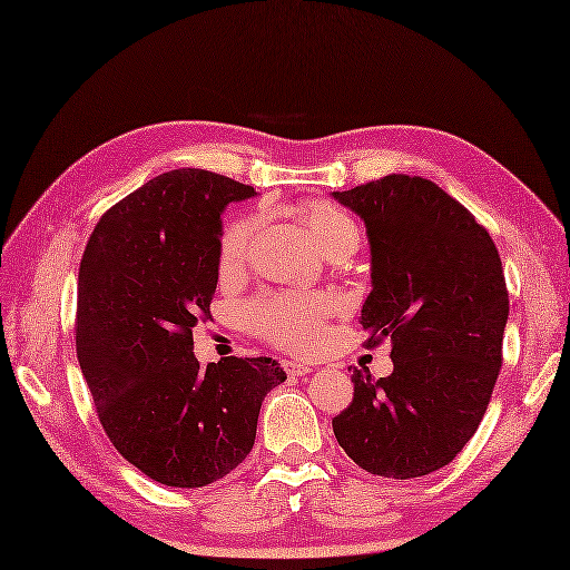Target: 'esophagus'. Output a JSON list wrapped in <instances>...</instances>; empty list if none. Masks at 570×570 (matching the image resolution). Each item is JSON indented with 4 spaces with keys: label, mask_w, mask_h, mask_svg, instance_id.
<instances>
[{
    "label": "esophagus",
    "mask_w": 570,
    "mask_h": 570,
    "mask_svg": "<svg viewBox=\"0 0 570 570\" xmlns=\"http://www.w3.org/2000/svg\"><path fill=\"white\" fill-rule=\"evenodd\" d=\"M284 370H286V374H292V377H304V374L313 372V367L304 365V362H296V360H286Z\"/></svg>",
    "instance_id": "1"
}]
</instances>
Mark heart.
Wrapping results in <instances>:
<instances>
[{"instance_id":"b5f03b06","label":"heart","mask_w":570,"mask_h":570,"mask_svg":"<svg viewBox=\"0 0 570 570\" xmlns=\"http://www.w3.org/2000/svg\"><path fill=\"white\" fill-rule=\"evenodd\" d=\"M298 217L308 227L311 237L325 252H355L360 245V227L347 210L328 200H304L296 208ZM254 235V217L242 215L227 223L220 237V269L225 274L242 269L247 262ZM331 304L318 294H264L252 298L242 308V318L252 331L278 347L308 350L316 345L321 325L328 316Z\"/></svg>"}]
</instances>
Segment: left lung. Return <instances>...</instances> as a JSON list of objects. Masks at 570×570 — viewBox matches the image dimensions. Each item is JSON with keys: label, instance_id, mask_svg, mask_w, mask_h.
<instances>
[{"label": "left lung", "instance_id": "left-lung-1", "mask_svg": "<svg viewBox=\"0 0 570 570\" xmlns=\"http://www.w3.org/2000/svg\"><path fill=\"white\" fill-rule=\"evenodd\" d=\"M367 227V347L392 343L394 372L353 370L355 396L333 433L380 478H421L451 463L485 416L510 316L498 247L433 180L392 174L333 193Z\"/></svg>", "mask_w": 570, "mask_h": 570}]
</instances>
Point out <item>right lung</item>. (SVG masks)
Returning <instances> with one entry per match:
<instances>
[{"label":"right lung","instance_id":"add662e5","mask_svg":"<svg viewBox=\"0 0 570 570\" xmlns=\"http://www.w3.org/2000/svg\"><path fill=\"white\" fill-rule=\"evenodd\" d=\"M254 188L176 168L115 203L85 247L76 350L107 439L144 475L203 488L233 472L264 396L286 380L272 357L200 367L193 328L210 318L220 213Z\"/></svg>","mask_w":570,"mask_h":570}]
</instances>
